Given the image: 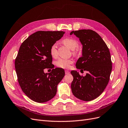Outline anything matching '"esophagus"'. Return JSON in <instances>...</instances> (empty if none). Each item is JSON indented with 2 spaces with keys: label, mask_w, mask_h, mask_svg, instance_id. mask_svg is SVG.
<instances>
[{
  "label": "esophagus",
  "mask_w": 128,
  "mask_h": 128,
  "mask_svg": "<svg viewBox=\"0 0 128 128\" xmlns=\"http://www.w3.org/2000/svg\"><path fill=\"white\" fill-rule=\"evenodd\" d=\"M65 74H68L70 73V72L68 70H65Z\"/></svg>",
  "instance_id": "obj_1"
}]
</instances>
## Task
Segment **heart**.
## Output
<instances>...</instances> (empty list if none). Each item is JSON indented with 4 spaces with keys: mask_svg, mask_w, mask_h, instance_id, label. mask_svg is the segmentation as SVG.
<instances>
[{
    "mask_svg": "<svg viewBox=\"0 0 128 128\" xmlns=\"http://www.w3.org/2000/svg\"><path fill=\"white\" fill-rule=\"evenodd\" d=\"M63 43L68 47L70 49L72 50H76L79 46L78 42L75 39L67 38L63 40ZM50 54L53 57L56 56L58 54L57 50V44L54 43L52 45L50 48ZM73 62L71 59H63L60 58L56 62V65L59 68H70V65Z\"/></svg>",
    "mask_w": 128,
    "mask_h": 128,
    "instance_id": "obj_1",
    "label": "heart"
}]
</instances>
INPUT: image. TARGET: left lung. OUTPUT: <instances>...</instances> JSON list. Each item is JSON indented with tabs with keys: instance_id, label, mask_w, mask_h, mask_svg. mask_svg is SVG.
Here are the masks:
<instances>
[{
	"instance_id": "obj_1",
	"label": "left lung",
	"mask_w": 128,
	"mask_h": 128,
	"mask_svg": "<svg viewBox=\"0 0 128 128\" xmlns=\"http://www.w3.org/2000/svg\"><path fill=\"white\" fill-rule=\"evenodd\" d=\"M82 44V54L76 63L78 69L86 70L85 76L76 70L70 72L73 76L71 89L80 100L90 101L100 96L110 80L112 62L109 50L97 32L91 30L72 31Z\"/></svg>"
}]
</instances>
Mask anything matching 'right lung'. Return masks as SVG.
Masks as SVG:
<instances>
[{
	"mask_svg": "<svg viewBox=\"0 0 128 128\" xmlns=\"http://www.w3.org/2000/svg\"><path fill=\"white\" fill-rule=\"evenodd\" d=\"M64 33L38 31L20 45L15 62L18 81L23 92L32 101L44 103L56 95L58 85L65 75L64 70L57 68L49 73H45L44 70L52 68L50 48Z\"/></svg>",
	"mask_w": 128,
	"mask_h": 128,
	"instance_id": "add662e5",
	"label": "right lung"
}]
</instances>
